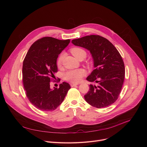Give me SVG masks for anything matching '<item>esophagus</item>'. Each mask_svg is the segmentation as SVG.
<instances>
[{"label":"esophagus","instance_id":"esophagus-1","mask_svg":"<svg viewBox=\"0 0 147 147\" xmlns=\"http://www.w3.org/2000/svg\"><path fill=\"white\" fill-rule=\"evenodd\" d=\"M78 84H76V83H74V82H71V83H70V86H71V87H75V86H78Z\"/></svg>","mask_w":147,"mask_h":147}]
</instances>
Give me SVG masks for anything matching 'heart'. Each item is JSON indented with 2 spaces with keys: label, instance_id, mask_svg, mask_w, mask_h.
<instances>
[{
  "label": "heart",
  "instance_id": "heart-1",
  "mask_svg": "<svg viewBox=\"0 0 147 147\" xmlns=\"http://www.w3.org/2000/svg\"><path fill=\"white\" fill-rule=\"evenodd\" d=\"M71 52L72 55L77 59L82 57H86V52L82 48L75 47L71 49ZM64 57V53H61L57 60V66H60L61 62ZM86 74V70L83 69H78L75 70H71L67 71L65 74V79L72 82H80L83 76Z\"/></svg>",
  "mask_w": 147,
  "mask_h": 147
}]
</instances>
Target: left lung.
Returning <instances> with one entry per match:
<instances>
[{"label":"left lung","instance_id":"8db88e82","mask_svg":"<svg viewBox=\"0 0 147 147\" xmlns=\"http://www.w3.org/2000/svg\"><path fill=\"white\" fill-rule=\"evenodd\" d=\"M71 42L88 50L94 60L95 69L87 80L97 85H90V90L84 95L86 102L96 108L111 105L117 99L124 80V65L120 54L109 40L99 35L83 36Z\"/></svg>","mask_w":147,"mask_h":147}]
</instances>
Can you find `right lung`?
Returning <instances> with one entry per match:
<instances>
[{
  "label": "right lung",
  "mask_w": 147,
  "mask_h": 147,
  "mask_svg": "<svg viewBox=\"0 0 147 147\" xmlns=\"http://www.w3.org/2000/svg\"><path fill=\"white\" fill-rule=\"evenodd\" d=\"M70 40H59L46 36L39 39L31 46L23 61V82L30 102L42 111L55 110L63 101L70 88L63 82L59 88H50V82L57 72L59 55Z\"/></svg>",
  "instance_id": "1"
}]
</instances>
